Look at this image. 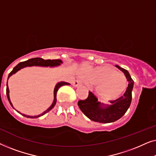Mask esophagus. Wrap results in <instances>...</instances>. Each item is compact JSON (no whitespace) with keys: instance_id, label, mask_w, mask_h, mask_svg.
Here are the masks:
<instances>
[{"instance_id":"esophagus-1","label":"esophagus","mask_w":156,"mask_h":156,"mask_svg":"<svg viewBox=\"0 0 156 156\" xmlns=\"http://www.w3.org/2000/svg\"><path fill=\"white\" fill-rule=\"evenodd\" d=\"M81 84H82V82H81L80 80H76L73 82V86L75 87L80 86Z\"/></svg>"}]
</instances>
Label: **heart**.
Instances as JSON below:
<instances>
[{
    "label": "heart",
    "instance_id": "obj_1",
    "mask_svg": "<svg viewBox=\"0 0 156 156\" xmlns=\"http://www.w3.org/2000/svg\"><path fill=\"white\" fill-rule=\"evenodd\" d=\"M82 74L90 84L96 85L95 91L104 100H113L120 97L126 87L123 74L108 65L91 67L83 69Z\"/></svg>",
    "mask_w": 156,
    "mask_h": 156
}]
</instances>
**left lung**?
Listing matches in <instances>:
<instances>
[{"label": "left lung", "mask_w": 156, "mask_h": 156, "mask_svg": "<svg viewBox=\"0 0 156 156\" xmlns=\"http://www.w3.org/2000/svg\"><path fill=\"white\" fill-rule=\"evenodd\" d=\"M115 66L123 72L129 82L126 91L122 97L114 101H110L111 104H105L98 101L94 94L89 91L86 99L78 101V106L83 114L91 121L104 123L114 122L125 114L131 105L133 80L126 69L119 65Z\"/></svg>", "instance_id": "obj_1"}]
</instances>
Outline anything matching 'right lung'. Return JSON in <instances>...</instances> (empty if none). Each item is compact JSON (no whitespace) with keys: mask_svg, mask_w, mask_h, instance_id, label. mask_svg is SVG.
I'll return each mask as SVG.
<instances>
[{"mask_svg":"<svg viewBox=\"0 0 156 156\" xmlns=\"http://www.w3.org/2000/svg\"><path fill=\"white\" fill-rule=\"evenodd\" d=\"M61 64H62V61L61 59H52V60H51V59H47V60H44V59H42V58H39V57L30 59H28V60L22 62H20L19 64H18V65H17L16 67L13 68V69L12 70L11 72L9 74V75H8V80L10 78V76H12V74H16L17 72H18L19 70L23 69V68H25L27 67H33V66H37V67H58V66L61 65ZM64 85H70V84L69 83L65 82H59L57 83L56 85H55V87L54 89V100H53L52 105H51L46 111H44L43 113H42L41 114L37 115V116H28V115L21 114V113L18 112V111H17V112H18V113H20V114H22L23 116L27 117V118H30V119L38 118V117H40V116H42V115L45 114L46 113L50 112V111L52 109L53 107H54L55 104H56L57 92V91H58V89L60 88L62 86H64ZM9 92L10 91H9V89H8V82H7V84H6V94H7L8 99L10 102V105L12 106V107H13L11 101H10Z\"/></svg>","mask_w":156,"mask_h":156,"instance_id":"obj_1","label":"right lung"}]
</instances>
